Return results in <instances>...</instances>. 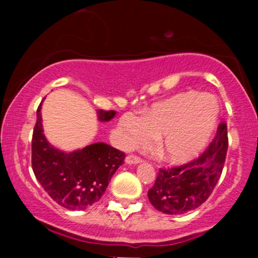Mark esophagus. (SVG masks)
Segmentation results:
<instances>
[{
    "instance_id": "esophagus-1",
    "label": "esophagus",
    "mask_w": 258,
    "mask_h": 258,
    "mask_svg": "<svg viewBox=\"0 0 258 258\" xmlns=\"http://www.w3.org/2000/svg\"><path fill=\"white\" fill-rule=\"evenodd\" d=\"M124 162H126L127 165H139V163L142 162V160L140 157H137V156L130 155L124 158Z\"/></svg>"
}]
</instances>
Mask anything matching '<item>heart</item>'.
<instances>
[{
  "mask_svg": "<svg viewBox=\"0 0 258 258\" xmlns=\"http://www.w3.org/2000/svg\"><path fill=\"white\" fill-rule=\"evenodd\" d=\"M218 102L210 93L179 92L160 101L144 116L127 112L119 119V140L126 148L147 145L160 137L163 160L181 165L196 158L211 141L217 124Z\"/></svg>",
  "mask_w": 258,
  "mask_h": 258,
  "instance_id": "obj_1",
  "label": "heart"
}]
</instances>
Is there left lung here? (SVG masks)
Here are the masks:
<instances>
[{
  "instance_id": "left-lung-1",
  "label": "left lung",
  "mask_w": 258,
  "mask_h": 258,
  "mask_svg": "<svg viewBox=\"0 0 258 258\" xmlns=\"http://www.w3.org/2000/svg\"><path fill=\"white\" fill-rule=\"evenodd\" d=\"M227 148V126L222 122L213 141L199 158L178 167L160 168L155 184L147 194L152 206L172 216L201 206L221 177Z\"/></svg>"
}]
</instances>
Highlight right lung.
Wrapping results in <instances>:
<instances>
[{"label": "right lung", "instance_id": "obj_1", "mask_svg": "<svg viewBox=\"0 0 258 258\" xmlns=\"http://www.w3.org/2000/svg\"><path fill=\"white\" fill-rule=\"evenodd\" d=\"M114 114L116 111H97L101 122L111 121ZM123 160V152L103 142L72 152L53 147L43 135L38 106L32 136V170L43 189L59 206L80 211L96 204Z\"/></svg>", "mask_w": 258, "mask_h": 258}]
</instances>
